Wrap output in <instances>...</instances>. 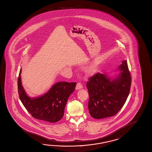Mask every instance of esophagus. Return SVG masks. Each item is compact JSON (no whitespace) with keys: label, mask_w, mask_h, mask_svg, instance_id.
Wrapping results in <instances>:
<instances>
[{"label":"esophagus","mask_w":152,"mask_h":152,"mask_svg":"<svg viewBox=\"0 0 152 152\" xmlns=\"http://www.w3.org/2000/svg\"><path fill=\"white\" fill-rule=\"evenodd\" d=\"M82 88H83V85H82V83L81 82H77V83L76 85V89L79 90V89H81Z\"/></svg>","instance_id":"obj_1"}]
</instances>
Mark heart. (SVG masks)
I'll use <instances>...</instances> for the list:
<instances>
[{"mask_svg":"<svg viewBox=\"0 0 152 152\" xmlns=\"http://www.w3.org/2000/svg\"><path fill=\"white\" fill-rule=\"evenodd\" d=\"M89 72H92V71L91 70H90V71H89Z\"/></svg>","mask_w":152,"mask_h":152,"instance_id":"1","label":"heart"}]
</instances>
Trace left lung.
I'll return each instance as SVG.
<instances>
[{"label": "left lung", "instance_id": "8db88e82", "mask_svg": "<svg viewBox=\"0 0 152 152\" xmlns=\"http://www.w3.org/2000/svg\"><path fill=\"white\" fill-rule=\"evenodd\" d=\"M121 72L111 81L106 75L98 72L88 78L87 88L89 94L88 110L96 119L116 115L126 102L131 86L132 77L127 62L123 60L119 66Z\"/></svg>", "mask_w": 152, "mask_h": 152}]
</instances>
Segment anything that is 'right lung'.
<instances>
[{
  "instance_id": "1",
  "label": "right lung",
  "mask_w": 152,
  "mask_h": 152,
  "mask_svg": "<svg viewBox=\"0 0 152 152\" xmlns=\"http://www.w3.org/2000/svg\"><path fill=\"white\" fill-rule=\"evenodd\" d=\"M20 71L18 79L19 98L25 108L34 118L51 123L61 119L70 94L74 92L76 82H60L55 84L48 92L38 98L30 99L21 85Z\"/></svg>"
}]
</instances>
